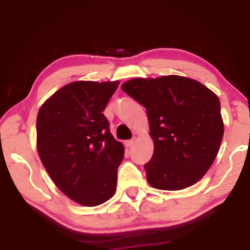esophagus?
Listing matches in <instances>:
<instances>
[{"mask_svg": "<svg viewBox=\"0 0 250 250\" xmlns=\"http://www.w3.org/2000/svg\"><path fill=\"white\" fill-rule=\"evenodd\" d=\"M133 145H134V140H127V141H125L126 146H132Z\"/></svg>", "mask_w": 250, "mask_h": 250, "instance_id": "obj_1", "label": "esophagus"}]
</instances>
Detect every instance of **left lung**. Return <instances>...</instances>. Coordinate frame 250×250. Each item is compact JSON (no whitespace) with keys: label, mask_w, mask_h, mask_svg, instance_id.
Returning a JSON list of instances; mask_svg holds the SVG:
<instances>
[{"label":"left lung","mask_w":250,"mask_h":250,"mask_svg":"<svg viewBox=\"0 0 250 250\" xmlns=\"http://www.w3.org/2000/svg\"><path fill=\"white\" fill-rule=\"evenodd\" d=\"M122 90L146 109L153 155L146 181L176 191L197 183L216 158L224 134L217 95L192 78H133Z\"/></svg>","instance_id":"8db88e82"}]
</instances>
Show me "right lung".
<instances>
[{
	"label": "right lung",
	"instance_id": "right-lung-1",
	"mask_svg": "<svg viewBox=\"0 0 250 250\" xmlns=\"http://www.w3.org/2000/svg\"><path fill=\"white\" fill-rule=\"evenodd\" d=\"M119 83L73 82L51 95L37 114L41 162L61 192L82 206H98L115 194L125 149L102 111Z\"/></svg>",
	"mask_w": 250,
	"mask_h": 250
}]
</instances>
